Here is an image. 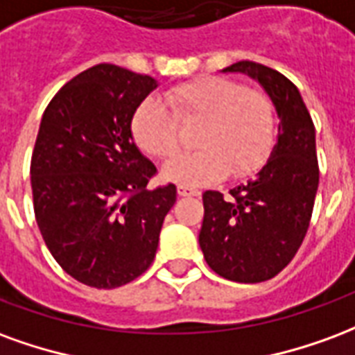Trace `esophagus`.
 I'll list each match as a JSON object with an SVG mask.
<instances>
[{
	"label": "esophagus",
	"instance_id": "34e87169",
	"mask_svg": "<svg viewBox=\"0 0 355 355\" xmlns=\"http://www.w3.org/2000/svg\"><path fill=\"white\" fill-rule=\"evenodd\" d=\"M178 195L180 196H198L200 195V191H196L193 187H187V185H180L178 187Z\"/></svg>",
	"mask_w": 355,
	"mask_h": 355
}]
</instances>
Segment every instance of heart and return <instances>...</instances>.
I'll return each mask as SVG.
<instances>
[{
  "label": "heart",
  "mask_w": 355,
  "mask_h": 355,
  "mask_svg": "<svg viewBox=\"0 0 355 355\" xmlns=\"http://www.w3.org/2000/svg\"><path fill=\"white\" fill-rule=\"evenodd\" d=\"M168 105L149 96L130 119L134 141L147 155L168 159L180 149V123L198 124V151L166 162L162 180L208 185L227 174L248 178L263 168L276 139V111L263 90L227 77H200L168 90Z\"/></svg>",
  "instance_id": "1"
}]
</instances>
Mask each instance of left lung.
I'll return each instance as SVG.
<instances>
[{
    "mask_svg": "<svg viewBox=\"0 0 355 355\" xmlns=\"http://www.w3.org/2000/svg\"><path fill=\"white\" fill-rule=\"evenodd\" d=\"M261 85L278 115V138L263 168L223 198L206 191L198 244L209 268L227 280L257 284L284 270L309 231L320 183L315 130L299 89L287 77L242 60L221 69Z\"/></svg>",
    "mask_w": 355,
    "mask_h": 355,
    "instance_id": "left-lung-1",
    "label": "left lung"
}]
</instances>
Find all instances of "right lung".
<instances>
[{
    "label": "right lung",
    "instance_id": "obj_1",
    "mask_svg": "<svg viewBox=\"0 0 355 355\" xmlns=\"http://www.w3.org/2000/svg\"><path fill=\"white\" fill-rule=\"evenodd\" d=\"M157 87L98 64L66 83L41 119L30 168L37 227L56 263L90 287L146 272L175 202L174 185L147 189L157 168L130 132L132 113Z\"/></svg>",
    "mask_w": 355,
    "mask_h": 355
}]
</instances>
